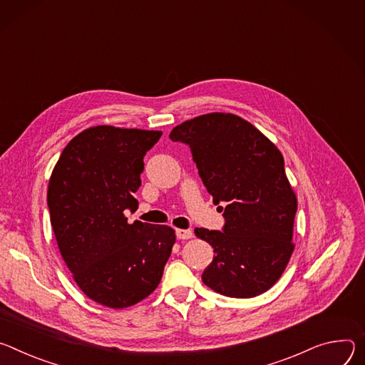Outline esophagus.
<instances>
[{"mask_svg":"<svg viewBox=\"0 0 365 365\" xmlns=\"http://www.w3.org/2000/svg\"><path fill=\"white\" fill-rule=\"evenodd\" d=\"M175 235H177L178 239H191L192 237V230H190V229H177Z\"/></svg>","mask_w":365,"mask_h":365,"instance_id":"esophagus-1","label":"esophagus"}]
</instances>
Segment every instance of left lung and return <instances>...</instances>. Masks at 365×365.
Instances as JSON below:
<instances>
[{"label": "left lung", "instance_id": "8db88e82", "mask_svg": "<svg viewBox=\"0 0 365 365\" xmlns=\"http://www.w3.org/2000/svg\"><path fill=\"white\" fill-rule=\"evenodd\" d=\"M171 140L190 145L213 201H225V227H195L215 248L205 284L227 297L250 299L271 289L292 254L297 198L278 148L250 121L209 113L173 129ZM223 209V207H222Z\"/></svg>", "mask_w": 365, "mask_h": 365}]
</instances>
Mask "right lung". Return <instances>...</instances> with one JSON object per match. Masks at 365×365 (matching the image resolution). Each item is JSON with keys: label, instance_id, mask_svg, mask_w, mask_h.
I'll return each instance as SVG.
<instances>
[{"label": "right lung", "instance_id": "obj_1", "mask_svg": "<svg viewBox=\"0 0 365 365\" xmlns=\"http://www.w3.org/2000/svg\"><path fill=\"white\" fill-rule=\"evenodd\" d=\"M162 132L96 126L62 150L48 187L51 223L78 287L96 303L130 307L158 287L175 230L139 220L133 194L145 153Z\"/></svg>", "mask_w": 365, "mask_h": 365}]
</instances>
